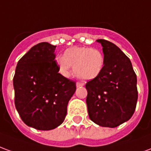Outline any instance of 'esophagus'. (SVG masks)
<instances>
[{
    "label": "esophagus",
    "instance_id": "obj_1",
    "mask_svg": "<svg viewBox=\"0 0 151 151\" xmlns=\"http://www.w3.org/2000/svg\"><path fill=\"white\" fill-rule=\"evenodd\" d=\"M76 86H77V87H79V86H84V83H83V82H78L77 83H76Z\"/></svg>",
    "mask_w": 151,
    "mask_h": 151
}]
</instances>
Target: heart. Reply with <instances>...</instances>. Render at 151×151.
Masks as SVG:
<instances>
[{
    "label": "heart",
    "mask_w": 151,
    "mask_h": 151,
    "mask_svg": "<svg viewBox=\"0 0 151 151\" xmlns=\"http://www.w3.org/2000/svg\"><path fill=\"white\" fill-rule=\"evenodd\" d=\"M56 64L64 76H69L71 66H73L78 77L84 80H92L101 73L104 58L103 53L96 48L74 46L66 50L64 56H58Z\"/></svg>",
    "instance_id": "heart-1"
}]
</instances>
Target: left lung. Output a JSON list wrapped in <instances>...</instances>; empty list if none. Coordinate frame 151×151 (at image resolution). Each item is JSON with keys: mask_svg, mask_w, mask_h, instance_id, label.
Instances as JSON below:
<instances>
[{"mask_svg": "<svg viewBox=\"0 0 151 151\" xmlns=\"http://www.w3.org/2000/svg\"><path fill=\"white\" fill-rule=\"evenodd\" d=\"M103 46L101 73L86 84L90 119L99 125L119 126L134 113L137 101V75L129 58L114 43L97 40Z\"/></svg>", "mask_w": 151, "mask_h": 151, "instance_id": "left-lung-1", "label": "left lung"}]
</instances>
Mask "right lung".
Returning a JSON list of instances; mask_svg holds the SVG:
<instances>
[{"instance_id": "1", "label": "right lung", "mask_w": 151, "mask_h": 151, "mask_svg": "<svg viewBox=\"0 0 151 151\" xmlns=\"http://www.w3.org/2000/svg\"><path fill=\"white\" fill-rule=\"evenodd\" d=\"M56 46L32 47L18 60L13 82L14 104L22 121L39 130H51L65 120L76 82L59 73Z\"/></svg>"}]
</instances>
